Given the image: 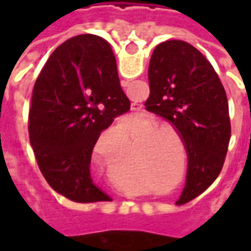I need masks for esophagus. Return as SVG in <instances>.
Returning a JSON list of instances; mask_svg holds the SVG:
<instances>
[{"instance_id": "esophagus-1", "label": "esophagus", "mask_w": 251, "mask_h": 251, "mask_svg": "<svg viewBox=\"0 0 251 251\" xmlns=\"http://www.w3.org/2000/svg\"><path fill=\"white\" fill-rule=\"evenodd\" d=\"M131 110L141 111L142 110V106H141V104H138V103H132V104H131Z\"/></svg>"}]
</instances>
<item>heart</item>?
<instances>
[{"instance_id":"b5f03b06","label":"heart","mask_w":251,"mask_h":251,"mask_svg":"<svg viewBox=\"0 0 251 251\" xmlns=\"http://www.w3.org/2000/svg\"><path fill=\"white\" fill-rule=\"evenodd\" d=\"M158 124H159V121L156 120L155 117H148V119L145 120V126H147V127H153V128H151V130L147 132V138H151V137H160L165 131L168 130L166 127H162V126H158V127H155L154 126ZM165 138H166V137H160L159 141H165ZM142 152H144L142 150L138 151V153H140V155H142Z\"/></svg>"}]
</instances>
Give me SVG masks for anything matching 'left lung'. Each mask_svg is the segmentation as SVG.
I'll return each mask as SVG.
<instances>
[{
	"mask_svg": "<svg viewBox=\"0 0 251 251\" xmlns=\"http://www.w3.org/2000/svg\"><path fill=\"white\" fill-rule=\"evenodd\" d=\"M147 110L177 130L187 151L186 187L177 205L207 190L218 177L230 140L226 92L214 67L194 46L166 40L152 53Z\"/></svg>",
	"mask_w": 251,
	"mask_h": 251,
	"instance_id": "1",
	"label": "left lung"
}]
</instances>
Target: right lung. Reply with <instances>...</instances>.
<instances>
[{
	"label": "right lung",
	"mask_w": 251,
	"mask_h": 251,
	"mask_svg": "<svg viewBox=\"0 0 251 251\" xmlns=\"http://www.w3.org/2000/svg\"><path fill=\"white\" fill-rule=\"evenodd\" d=\"M130 110L110 44L79 34L60 44L39 74L29 110V138L40 172L75 202L109 201L91 176L100 132Z\"/></svg>",
	"instance_id": "1"
}]
</instances>
